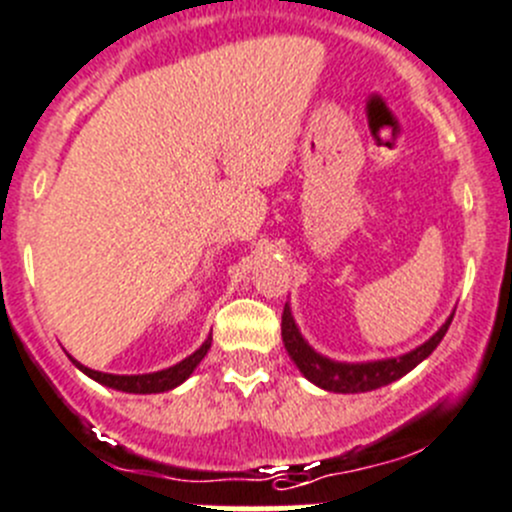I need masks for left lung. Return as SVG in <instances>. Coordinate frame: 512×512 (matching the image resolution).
<instances>
[{
  "instance_id": "left-lung-1",
  "label": "left lung",
  "mask_w": 512,
  "mask_h": 512,
  "mask_svg": "<svg viewBox=\"0 0 512 512\" xmlns=\"http://www.w3.org/2000/svg\"><path fill=\"white\" fill-rule=\"evenodd\" d=\"M455 315V313H452ZM452 315L439 326L429 341L417 346L414 351L404 353V356L394 358H379V361H361V364H346V361H333V358L321 356L315 351L300 333L298 323H295L290 305L285 303L283 310V343L288 356L293 358L300 374L310 381V384L321 386V389L333 391V394H361V391H374L381 386L391 384V381L407 376L414 366H419L439 341L444 338L447 328L452 323Z\"/></svg>"
}]
</instances>
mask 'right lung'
Segmentation results:
<instances>
[{
	"label": "right lung",
	"instance_id": "add662e5",
	"mask_svg": "<svg viewBox=\"0 0 512 512\" xmlns=\"http://www.w3.org/2000/svg\"><path fill=\"white\" fill-rule=\"evenodd\" d=\"M209 346H212V336H209L197 351L191 353V356H186L184 361H179V364L169 366V369L164 371H154V374L118 376V374H103V371L88 369V366H83L80 361H75V358H73V364L78 366L85 376H90V379L98 381V384L108 386V389L126 391V394H161V391L176 389L179 384H184V381L194 374V369L202 364V358L207 356Z\"/></svg>",
	"mask_w": 512,
	"mask_h": 512
}]
</instances>
